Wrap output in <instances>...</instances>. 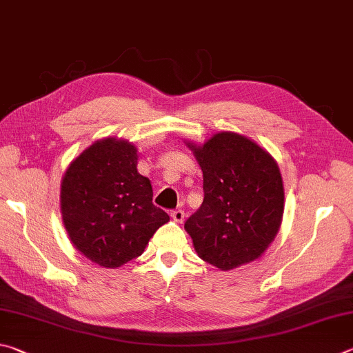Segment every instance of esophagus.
I'll return each mask as SVG.
<instances>
[{
    "instance_id": "obj_1",
    "label": "esophagus",
    "mask_w": 353,
    "mask_h": 353,
    "mask_svg": "<svg viewBox=\"0 0 353 353\" xmlns=\"http://www.w3.org/2000/svg\"><path fill=\"white\" fill-rule=\"evenodd\" d=\"M172 219H173V221H176V223H183V221H184V211H183V209H175V211L172 212Z\"/></svg>"
}]
</instances>
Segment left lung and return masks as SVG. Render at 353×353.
I'll return each mask as SVG.
<instances>
[{"instance_id": "left-lung-1", "label": "left lung", "mask_w": 353, "mask_h": 353, "mask_svg": "<svg viewBox=\"0 0 353 353\" xmlns=\"http://www.w3.org/2000/svg\"><path fill=\"white\" fill-rule=\"evenodd\" d=\"M203 172V200L184 230L203 261L230 271L262 257L281 230L283 183L276 159L250 138L219 132L186 141Z\"/></svg>"}]
</instances>
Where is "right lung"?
Listing matches in <instances>:
<instances>
[{"label":"right lung","mask_w":353,"mask_h":353,"mask_svg":"<svg viewBox=\"0 0 353 353\" xmlns=\"http://www.w3.org/2000/svg\"><path fill=\"white\" fill-rule=\"evenodd\" d=\"M138 148L127 139L92 142L68 165L60 188L61 221L80 254L119 268L144 252L169 221L152 203L150 180L138 172Z\"/></svg>","instance_id":"1"}]
</instances>
